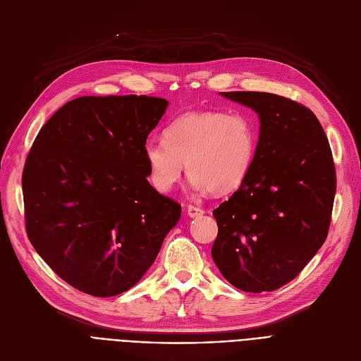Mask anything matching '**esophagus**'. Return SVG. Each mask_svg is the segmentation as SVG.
<instances>
[{
	"instance_id": "1",
	"label": "esophagus",
	"mask_w": 361,
	"mask_h": 361,
	"mask_svg": "<svg viewBox=\"0 0 361 361\" xmlns=\"http://www.w3.org/2000/svg\"><path fill=\"white\" fill-rule=\"evenodd\" d=\"M204 214V211L199 206H193V204H188L187 206V215L190 218H199Z\"/></svg>"
}]
</instances>
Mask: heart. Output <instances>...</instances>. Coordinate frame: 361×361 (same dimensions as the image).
Returning a JSON list of instances; mask_svg holds the SVG:
<instances>
[{
	"mask_svg": "<svg viewBox=\"0 0 361 361\" xmlns=\"http://www.w3.org/2000/svg\"><path fill=\"white\" fill-rule=\"evenodd\" d=\"M257 137L243 114L218 111L185 112L164 131V140L145 145L149 178L155 190L166 193L184 173L196 190L233 193L249 176Z\"/></svg>",
	"mask_w": 361,
	"mask_h": 361,
	"instance_id": "b5f03b06",
	"label": "heart"
}]
</instances>
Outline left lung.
Masks as SVG:
<instances>
[{"label":"left lung","instance_id":"obj_1","mask_svg":"<svg viewBox=\"0 0 361 361\" xmlns=\"http://www.w3.org/2000/svg\"><path fill=\"white\" fill-rule=\"evenodd\" d=\"M257 112L260 135L249 176L214 211V262L245 293L293 281L328 237L336 174L314 114L267 92H221Z\"/></svg>","mask_w":361,"mask_h":361}]
</instances>
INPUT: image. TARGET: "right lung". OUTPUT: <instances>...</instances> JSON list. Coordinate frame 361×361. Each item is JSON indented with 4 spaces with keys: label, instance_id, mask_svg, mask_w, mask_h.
Returning <instances> with one entry per match:
<instances>
[{
    "label": "right lung",
    "instance_id": "obj_1",
    "mask_svg": "<svg viewBox=\"0 0 361 361\" xmlns=\"http://www.w3.org/2000/svg\"><path fill=\"white\" fill-rule=\"evenodd\" d=\"M168 106L145 94L80 97L37 133L23 169L27 237L48 267L94 297L140 281L181 206L147 181L145 145Z\"/></svg>",
    "mask_w": 361,
    "mask_h": 361
}]
</instances>
